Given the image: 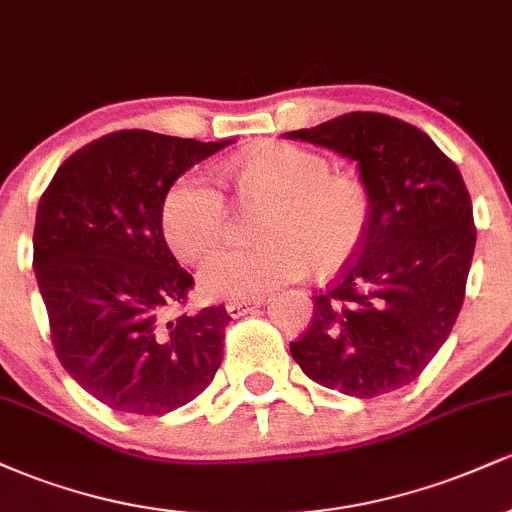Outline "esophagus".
Masks as SVG:
<instances>
[{"label":"esophagus","mask_w":512,"mask_h":512,"mask_svg":"<svg viewBox=\"0 0 512 512\" xmlns=\"http://www.w3.org/2000/svg\"><path fill=\"white\" fill-rule=\"evenodd\" d=\"M262 303H264V296L252 298V301H231L226 305V310L231 313V317H243V315L252 313L255 308H260Z\"/></svg>","instance_id":"obj_1"}]
</instances>
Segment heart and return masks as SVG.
I'll return each mask as SVG.
<instances>
[{
  "label": "heart",
  "instance_id": "1",
  "mask_svg": "<svg viewBox=\"0 0 512 512\" xmlns=\"http://www.w3.org/2000/svg\"><path fill=\"white\" fill-rule=\"evenodd\" d=\"M245 207H269L260 221L267 243L223 250L199 272L211 301H252L308 272L342 269L358 255L373 226V195L361 178L332 173L330 158L298 144H272L228 163ZM161 226L170 250L187 262L226 240L231 211L204 170H190L163 197Z\"/></svg>",
  "mask_w": 512,
  "mask_h": 512
}]
</instances>
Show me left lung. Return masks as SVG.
Masks as SVG:
<instances>
[{"instance_id": "8db88e82", "label": "left lung", "mask_w": 512, "mask_h": 512, "mask_svg": "<svg viewBox=\"0 0 512 512\" xmlns=\"http://www.w3.org/2000/svg\"><path fill=\"white\" fill-rule=\"evenodd\" d=\"M286 137L358 161L375 204L363 248L313 296L293 361L351 397L399 390L424 373L462 308L477 243L467 185L426 132L383 113H346Z\"/></svg>"}]
</instances>
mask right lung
<instances>
[{"mask_svg":"<svg viewBox=\"0 0 512 512\" xmlns=\"http://www.w3.org/2000/svg\"><path fill=\"white\" fill-rule=\"evenodd\" d=\"M226 142L120 129L62 163L38 204L33 269L55 354L110 409L161 416L204 392L231 315L187 305L195 279L168 250L166 192Z\"/></svg>","mask_w":512,"mask_h":512,"instance_id":"obj_1","label":"right lung"}]
</instances>
